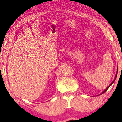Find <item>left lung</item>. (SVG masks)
Here are the masks:
<instances>
[{
    "instance_id": "obj_1",
    "label": "left lung",
    "mask_w": 122,
    "mask_h": 122,
    "mask_svg": "<svg viewBox=\"0 0 122 122\" xmlns=\"http://www.w3.org/2000/svg\"><path fill=\"white\" fill-rule=\"evenodd\" d=\"M117 70H118V68H117V73H116V75H115V79H114V81H112V82H111V84H110V85H109V86H108V87H107V88H106V89H105V90L104 91H103V92H102V93H101V94H100V95H102V94H103V93H104V92H106V91H107V89H108V88H110V86H111V85L112 84H113V83H114V81H115V80L116 78H117Z\"/></svg>"
}]
</instances>
